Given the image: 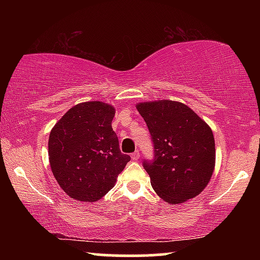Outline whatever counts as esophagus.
Listing matches in <instances>:
<instances>
[{
    "instance_id": "obj_1",
    "label": "esophagus",
    "mask_w": 260,
    "mask_h": 260,
    "mask_svg": "<svg viewBox=\"0 0 260 260\" xmlns=\"http://www.w3.org/2000/svg\"><path fill=\"white\" fill-rule=\"evenodd\" d=\"M131 157H132V159L135 160V161L139 160V158H140V151H139V150H135L133 153H132Z\"/></svg>"
}]
</instances>
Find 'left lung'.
<instances>
[{
    "label": "left lung",
    "instance_id": "obj_1",
    "mask_svg": "<svg viewBox=\"0 0 260 260\" xmlns=\"http://www.w3.org/2000/svg\"><path fill=\"white\" fill-rule=\"evenodd\" d=\"M151 135L153 158L143 159L157 195L179 204L199 195L212 177L213 133L190 108L162 100L136 105Z\"/></svg>",
    "mask_w": 260,
    "mask_h": 260
}]
</instances>
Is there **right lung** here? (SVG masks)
I'll use <instances>...</instances> for the list:
<instances>
[{
    "label": "right lung",
    "instance_id": "add662e5",
    "mask_svg": "<svg viewBox=\"0 0 260 260\" xmlns=\"http://www.w3.org/2000/svg\"><path fill=\"white\" fill-rule=\"evenodd\" d=\"M114 108L93 101L74 105L49 135L50 167L70 197L96 202L111 190L127 162L111 126Z\"/></svg>",
    "mask_w": 260,
    "mask_h": 260
}]
</instances>
